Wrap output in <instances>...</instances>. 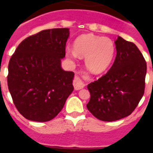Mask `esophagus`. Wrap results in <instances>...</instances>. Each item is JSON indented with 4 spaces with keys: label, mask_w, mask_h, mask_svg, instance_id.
Segmentation results:
<instances>
[{
    "label": "esophagus",
    "mask_w": 153,
    "mask_h": 153,
    "mask_svg": "<svg viewBox=\"0 0 153 153\" xmlns=\"http://www.w3.org/2000/svg\"><path fill=\"white\" fill-rule=\"evenodd\" d=\"M82 77H83L82 74H76V75L75 76V77H74L73 84H74V89H75L76 90H80V89L83 88L85 86V84L84 83H83V79H82Z\"/></svg>",
    "instance_id": "1"
}]
</instances>
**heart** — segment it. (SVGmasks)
Instances as JSON below:
<instances>
[{
  "label": "heart",
  "mask_w": 153,
  "mask_h": 153,
  "mask_svg": "<svg viewBox=\"0 0 153 153\" xmlns=\"http://www.w3.org/2000/svg\"><path fill=\"white\" fill-rule=\"evenodd\" d=\"M116 52L111 39L86 33L79 36L74 42V50L66 49V55L71 59L85 56V63L90 71L96 74L106 71L113 60Z\"/></svg>",
  "instance_id": "b5f03b06"
}]
</instances>
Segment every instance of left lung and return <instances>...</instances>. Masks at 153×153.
Segmentation results:
<instances>
[{
	"label": "left lung",
	"mask_w": 153,
	"mask_h": 153,
	"mask_svg": "<svg viewBox=\"0 0 153 153\" xmlns=\"http://www.w3.org/2000/svg\"><path fill=\"white\" fill-rule=\"evenodd\" d=\"M117 56L111 68L87 86L86 107L98 120L112 122L134 111L145 91L146 62L136 44L118 36Z\"/></svg>",
	"instance_id": "8db88e82"
}]
</instances>
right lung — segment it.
<instances>
[{
	"instance_id": "right-lung-1",
	"label": "right lung",
	"mask_w": 153,
	"mask_h": 153,
	"mask_svg": "<svg viewBox=\"0 0 153 153\" xmlns=\"http://www.w3.org/2000/svg\"><path fill=\"white\" fill-rule=\"evenodd\" d=\"M68 28L42 30L17 47L8 65L7 86L24 118L47 122L61 111L74 90V73L61 68Z\"/></svg>"
}]
</instances>
